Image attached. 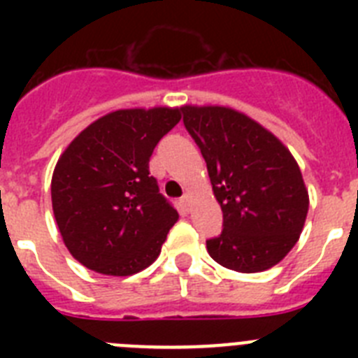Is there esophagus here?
Masks as SVG:
<instances>
[{
    "mask_svg": "<svg viewBox=\"0 0 358 358\" xmlns=\"http://www.w3.org/2000/svg\"><path fill=\"white\" fill-rule=\"evenodd\" d=\"M189 202H192V195H189V194L182 195V197H181V204H182V206H185V210H188V208H189Z\"/></svg>",
    "mask_w": 358,
    "mask_h": 358,
    "instance_id": "esophagus-1",
    "label": "esophagus"
}]
</instances>
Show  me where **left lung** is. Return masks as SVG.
<instances>
[{
	"label": "left lung",
	"mask_w": 358,
	"mask_h": 358,
	"mask_svg": "<svg viewBox=\"0 0 358 358\" xmlns=\"http://www.w3.org/2000/svg\"><path fill=\"white\" fill-rule=\"evenodd\" d=\"M182 122L206 161L224 229L210 256L236 273H262L296 245L308 213L299 164L271 131L224 106H182Z\"/></svg>",
	"instance_id": "8db88e82"
}]
</instances>
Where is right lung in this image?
Segmentation results:
<instances>
[{
	"label": "right lung",
	"instance_id": "1",
	"mask_svg": "<svg viewBox=\"0 0 358 358\" xmlns=\"http://www.w3.org/2000/svg\"><path fill=\"white\" fill-rule=\"evenodd\" d=\"M179 120V107L113 110L61 154L52 176L53 215L84 267L131 276L156 262L179 213L159 194L148 161Z\"/></svg>",
	"mask_w": 358,
	"mask_h": 358
}]
</instances>
